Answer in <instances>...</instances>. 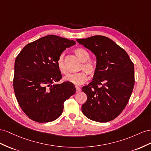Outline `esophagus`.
I'll list each match as a JSON object with an SVG mask.
<instances>
[{"label": "esophagus", "instance_id": "34e87169", "mask_svg": "<svg viewBox=\"0 0 151 151\" xmlns=\"http://www.w3.org/2000/svg\"><path fill=\"white\" fill-rule=\"evenodd\" d=\"M75 88H76V92H79L81 91V88L79 87H78V86H76Z\"/></svg>", "mask_w": 151, "mask_h": 151}]
</instances>
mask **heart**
<instances>
[{
    "instance_id": "1",
    "label": "heart",
    "mask_w": 151,
    "mask_h": 151,
    "mask_svg": "<svg viewBox=\"0 0 151 151\" xmlns=\"http://www.w3.org/2000/svg\"><path fill=\"white\" fill-rule=\"evenodd\" d=\"M74 52L77 56L83 62L80 68V70H83L88 75H93L96 71V64L89 59L90 55L88 52L83 48H76L74 50ZM57 66L59 71L62 74H66L68 73L65 64H64L63 54H61L59 56L57 60ZM86 73L82 71L78 73H74V74H70L64 77V80L74 85H81L85 83L88 80Z\"/></svg>"
}]
</instances>
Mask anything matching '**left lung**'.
<instances>
[{"instance_id": "left-lung-1", "label": "left lung", "mask_w": 151, "mask_h": 151, "mask_svg": "<svg viewBox=\"0 0 151 151\" xmlns=\"http://www.w3.org/2000/svg\"><path fill=\"white\" fill-rule=\"evenodd\" d=\"M96 56L92 81L82 88L87 100L81 106L83 114L93 121L114 119L127 105L135 84L134 65L122 47L104 36L77 39Z\"/></svg>"}]
</instances>
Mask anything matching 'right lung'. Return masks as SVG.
<instances>
[{
	"instance_id": "obj_1",
	"label": "right lung",
	"mask_w": 151,
	"mask_h": 151,
	"mask_svg": "<svg viewBox=\"0 0 151 151\" xmlns=\"http://www.w3.org/2000/svg\"><path fill=\"white\" fill-rule=\"evenodd\" d=\"M75 41L49 35L29 43L16 57L13 87L16 99L28 117L38 123L52 122L63 113L64 102L76 92L62 78L57 60Z\"/></svg>"
}]
</instances>
